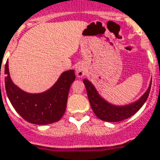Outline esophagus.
<instances>
[{
    "label": "esophagus",
    "instance_id": "1",
    "mask_svg": "<svg viewBox=\"0 0 160 160\" xmlns=\"http://www.w3.org/2000/svg\"><path fill=\"white\" fill-rule=\"evenodd\" d=\"M75 73H76L77 77H83L86 74V65L83 62H80L76 65L75 67Z\"/></svg>",
    "mask_w": 160,
    "mask_h": 160
}]
</instances>
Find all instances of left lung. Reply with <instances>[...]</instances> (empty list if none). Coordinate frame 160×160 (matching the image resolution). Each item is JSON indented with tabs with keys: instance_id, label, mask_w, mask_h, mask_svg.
I'll list each match as a JSON object with an SVG mask.
<instances>
[{
	"instance_id": "left-lung-1",
	"label": "left lung",
	"mask_w": 160,
	"mask_h": 160,
	"mask_svg": "<svg viewBox=\"0 0 160 160\" xmlns=\"http://www.w3.org/2000/svg\"><path fill=\"white\" fill-rule=\"evenodd\" d=\"M83 82L86 86L91 107L97 117L108 122H118L130 118L142 107L149 95L152 80L147 92L141 97L140 99H138L135 102L124 106H116L108 102L98 94L95 86L92 85V82H90L86 79L83 80Z\"/></svg>"
}]
</instances>
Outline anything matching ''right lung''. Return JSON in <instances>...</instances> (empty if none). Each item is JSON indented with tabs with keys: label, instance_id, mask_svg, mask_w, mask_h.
Returning a JSON list of instances; mask_svg holds the SVG:
<instances>
[{
	"label": "right lung",
	"instance_id": "right-lung-1",
	"mask_svg": "<svg viewBox=\"0 0 160 160\" xmlns=\"http://www.w3.org/2000/svg\"><path fill=\"white\" fill-rule=\"evenodd\" d=\"M4 74L7 95L12 107L26 121L48 125L58 121L64 114L69 88L75 80L74 70L63 72L52 87L36 94L23 92L12 81L8 62L5 65Z\"/></svg>",
	"mask_w": 160,
	"mask_h": 160
}]
</instances>
